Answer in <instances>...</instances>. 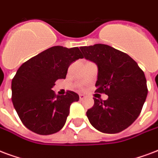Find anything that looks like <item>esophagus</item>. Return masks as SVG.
<instances>
[{"label":"esophagus","mask_w":158,"mask_h":158,"mask_svg":"<svg viewBox=\"0 0 158 158\" xmlns=\"http://www.w3.org/2000/svg\"><path fill=\"white\" fill-rule=\"evenodd\" d=\"M86 97V96L83 94H80L79 95V98H80V100H82V99H84Z\"/></svg>","instance_id":"esophagus-1"}]
</instances>
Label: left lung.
<instances>
[{
	"label": "left lung",
	"mask_w": 158,
	"mask_h": 158,
	"mask_svg": "<svg viewBox=\"0 0 158 158\" xmlns=\"http://www.w3.org/2000/svg\"><path fill=\"white\" fill-rule=\"evenodd\" d=\"M80 49L86 60L97 65L96 92L108 96L105 101L94 98L86 111L89 122L104 133L125 130L138 117L148 96L144 72L131 56L107 45Z\"/></svg>",
	"instance_id": "obj_1"
}]
</instances>
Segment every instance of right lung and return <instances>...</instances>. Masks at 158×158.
<instances>
[{"label": "right lung", "instance_id": "add662e5", "mask_svg": "<svg viewBox=\"0 0 158 158\" xmlns=\"http://www.w3.org/2000/svg\"><path fill=\"white\" fill-rule=\"evenodd\" d=\"M83 56L78 47L56 46L22 64L11 81V100L25 127L35 133L50 135L66 123L70 106L79 100L76 92L56 95V81L66 78L72 62Z\"/></svg>", "mask_w": 158, "mask_h": 158}]
</instances>
